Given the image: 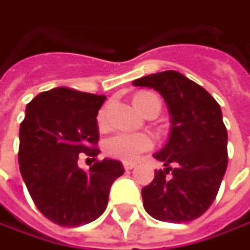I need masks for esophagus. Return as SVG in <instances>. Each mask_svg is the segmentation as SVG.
<instances>
[{
  "label": "esophagus",
  "mask_w": 250,
  "mask_h": 250,
  "mask_svg": "<svg viewBox=\"0 0 250 250\" xmlns=\"http://www.w3.org/2000/svg\"><path fill=\"white\" fill-rule=\"evenodd\" d=\"M123 167H125V170H131V168L135 167V163H131V162H125V163H123Z\"/></svg>",
  "instance_id": "1"
}]
</instances>
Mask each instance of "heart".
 Segmentation results:
<instances>
[{
    "mask_svg": "<svg viewBox=\"0 0 250 250\" xmlns=\"http://www.w3.org/2000/svg\"><path fill=\"white\" fill-rule=\"evenodd\" d=\"M148 99L159 101L156 95L149 94V92H144V94H138L134 99L135 106L141 110L144 104ZM97 120L101 127L106 125V110L105 109L99 110ZM152 146H153V140L151 135L144 133H125L123 131V133H117L108 138L104 148H105L106 155L110 158L123 160V162H134L140 158L141 153L152 149Z\"/></svg>",
    "mask_w": 250,
    "mask_h": 250,
    "instance_id": "heart-1",
    "label": "heart"
}]
</instances>
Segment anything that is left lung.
I'll use <instances>...</instances> for the list:
<instances>
[{
  "label": "left lung",
  "mask_w": 250,
  "mask_h": 250,
  "mask_svg": "<svg viewBox=\"0 0 250 250\" xmlns=\"http://www.w3.org/2000/svg\"><path fill=\"white\" fill-rule=\"evenodd\" d=\"M133 84L160 92L171 115L170 138L155 153L166 168L155 170L151 184L142 188L144 208L160 221L198 219L216 199L227 168V128L220 105L203 87L174 70Z\"/></svg>",
  "instance_id": "8db88e82"
}]
</instances>
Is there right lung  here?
<instances>
[{
  "instance_id": "right-lung-1",
  "label": "right lung",
  "mask_w": 250,
  "mask_h": 250,
  "mask_svg": "<svg viewBox=\"0 0 250 250\" xmlns=\"http://www.w3.org/2000/svg\"><path fill=\"white\" fill-rule=\"evenodd\" d=\"M105 95L58 87L26 106L19 130V168L34 205L62 227L91 223L108 206L110 185L125 173L120 162L99 153L97 115ZM82 156L94 165L78 167Z\"/></svg>"
}]
</instances>
